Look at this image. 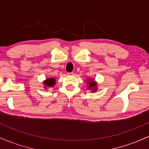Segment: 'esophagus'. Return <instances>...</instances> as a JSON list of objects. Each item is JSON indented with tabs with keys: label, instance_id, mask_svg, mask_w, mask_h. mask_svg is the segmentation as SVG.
Wrapping results in <instances>:
<instances>
[{
	"label": "esophagus",
	"instance_id": "1",
	"mask_svg": "<svg viewBox=\"0 0 149 149\" xmlns=\"http://www.w3.org/2000/svg\"><path fill=\"white\" fill-rule=\"evenodd\" d=\"M68 75H69V76H73V75H74V73H68Z\"/></svg>",
	"mask_w": 149,
	"mask_h": 149
}]
</instances>
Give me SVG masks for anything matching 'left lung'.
Here are the masks:
<instances>
[{"label":"left lung","instance_id":"8db88e82","mask_svg":"<svg viewBox=\"0 0 149 149\" xmlns=\"http://www.w3.org/2000/svg\"><path fill=\"white\" fill-rule=\"evenodd\" d=\"M87 84H88V88L87 90H91L92 92H95L97 90V83L95 80L91 79V78H88L86 80Z\"/></svg>","mask_w":149,"mask_h":149}]
</instances>
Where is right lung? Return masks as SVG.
<instances>
[{"label": "right lung", "instance_id": "add662e5", "mask_svg": "<svg viewBox=\"0 0 149 149\" xmlns=\"http://www.w3.org/2000/svg\"><path fill=\"white\" fill-rule=\"evenodd\" d=\"M56 83V79L54 78H46V79L43 81L44 88L47 89V88H52V87L54 86Z\"/></svg>", "mask_w": 149, "mask_h": 149}]
</instances>
